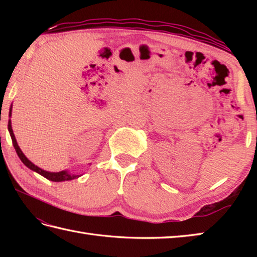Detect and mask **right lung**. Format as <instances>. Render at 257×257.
Segmentation results:
<instances>
[{
    "mask_svg": "<svg viewBox=\"0 0 257 257\" xmlns=\"http://www.w3.org/2000/svg\"><path fill=\"white\" fill-rule=\"evenodd\" d=\"M9 116H10V117L12 116V105H11V108H10V114H9ZM8 129H9V133H10L11 138H12V143H13V146H14V148H15L16 154H18V156H19V158L21 159V161L23 162L27 168L31 169L32 171H35V172H37L38 174H41V176L46 178L47 180H51V181H54V182L69 181V180L77 179V178L83 176V173H70V172L67 171V170H63V171H59V172H50V171L43 170V169H41L40 167L35 166L34 163H33L32 161H30L29 159H27L26 156L23 154V152H22L21 148L19 147L18 141H16L14 133H13L12 122H11V119L9 120Z\"/></svg>",
    "mask_w": 257,
    "mask_h": 257,
    "instance_id": "add662e5",
    "label": "right lung"
}]
</instances>
